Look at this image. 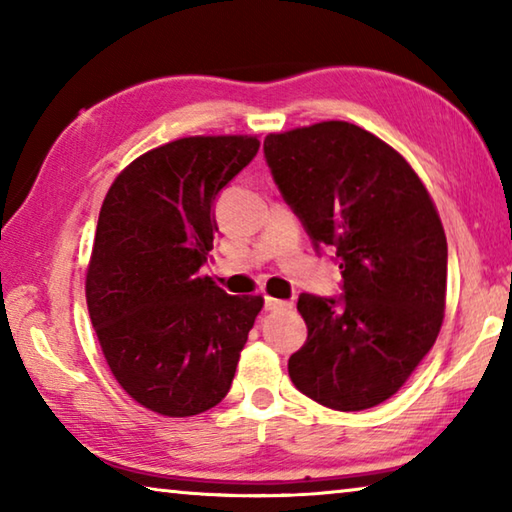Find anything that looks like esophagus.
<instances>
[{
    "mask_svg": "<svg viewBox=\"0 0 512 512\" xmlns=\"http://www.w3.org/2000/svg\"><path fill=\"white\" fill-rule=\"evenodd\" d=\"M287 307H291V302H287V300H277V298H271V296L264 298V309L266 311H280V309H287Z\"/></svg>",
    "mask_w": 512,
    "mask_h": 512,
    "instance_id": "1",
    "label": "esophagus"
}]
</instances>
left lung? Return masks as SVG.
<instances>
[{
	"mask_svg": "<svg viewBox=\"0 0 512 512\" xmlns=\"http://www.w3.org/2000/svg\"><path fill=\"white\" fill-rule=\"evenodd\" d=\"M264 158L314 248H334L343 277L341 296L298 298L307 341L289 377L334 411L386 402L443 325L447 239L431 196L400 153L348 121L266 135Z\"/></svg>",
	"mask_w": 512,
	"mask_h": 512,
	"instance_id": "left-lung-1",
	"label": "left lung"
}]
</instances>
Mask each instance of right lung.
<instances>
[{"instance_id": "obj_1", "label": "right lung", "mask_w": 512, "mask_h": 512, "mask_svg": "<svg viewBox=\"0 0 512 512\" xmlns=\"http://www.w3.org/2000/svg\"><path fill=\"white\" fill-rule=\"evenodd\" d=\"M259 151L257 137H183L119 173L101 205L85 298L119 386L169 418L230 391L262 296L201 277L219 225L214 201Z\"/></svg>"}]
</instances>
